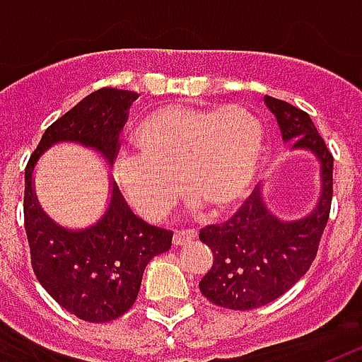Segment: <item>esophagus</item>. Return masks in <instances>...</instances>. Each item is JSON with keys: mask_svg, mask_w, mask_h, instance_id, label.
Listing matches in <instances>:
<instances>
[{"mask_svg": "<svg viewBox=\"0 0 362 362\" xmlns=\"http://www.w3.org/2000/svg\"><path fill=\"white\" fill-rule=\"evenodd\" d=\"M197 238L196 230H188V228H182V230H176L173 236L174 246H186V244H192Z\"/></svg>", "mask_w": 362, "mask_h": 362, "instance_id": "34e87169", "label": "esophagus"}]
</instances>
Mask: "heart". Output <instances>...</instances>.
I'll list each match as a JSON object with an SVG mask.
<instances>
[{
    "mask_svg": "<svg viewBox=\"0 0 362 362\" xmlns=\"http://www.w3.org/2000/svg\"><path fill=\"white\" fill-rule=\"evenodd\" d=\"M137 157L116 160V180L139 211L157 215L168 207L176 182L192 204L215 213L243 202L256 180L266 132L246 106L221 108L163 106L143 116L132 132Z\"/></svg>",
    "mask_w": 362,
    "mask_h": 362,
    "instance_id": "obj_1",
    "label": "heart"
}]
</instances>
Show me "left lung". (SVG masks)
I'll return each mask as SVG.
<instances>
[{"mask_svg":"<svg viewBox=\"0 0 362 362\" xmlns=\"http://www.w3.org/2000/svg\"><path fill=\"white\" fill-rule=\"evenodd\" d=\"M283 141L312 151L320 163V197L303 219L283 221L267 209L256 186L240 209L223 225H207L199 240L213 252V266L199 281L202 295L230 310H254L285 295L308 272L318 254L334 196V157L310 116L266 95Z\"/></svg>","mask_w":362,"mask_h":362,"instance_id":"left-lung-1","label":"left lung"}]
</instances>
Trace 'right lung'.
Wrapping results in <instances>:
<instances>
[{
  "instance_id": "obj_1",
  "label": "right lung",
  "mask_w": 362,
  "mask_h": 362,
  "mask_svg": "<svg viewBox=\"0 0 362 362\" xmlns=\"http://www.w3.org/2000/svg\"><path fill=\"white\" fill-rule=\"evenodd\" d=\"M135 98L134 90L112 87L85 96L44 132L25 168V230L36 279L62 308L95 324L119 318L134 306L145 267L170 250L173 233L135 217L116 182H110L108 209L95 225L59 227L38 205L33 173L44 151L62 141L98 151L112 165Z\"/></svg>"
}]
</instances>
